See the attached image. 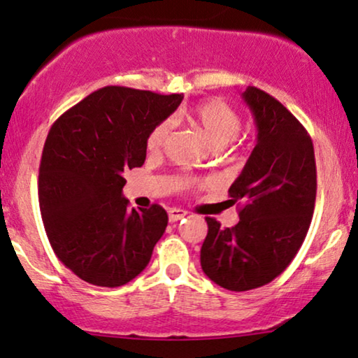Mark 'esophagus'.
Wrapping results in <instances>:
<instances>
[{"mask_svg":"<svg viewBox=\"0 0 358 358\" xmlns=\"http://www.w3.org/2000/svg\"><path fill=\"white\" fill-rule=\"evenodd\" d=\"M188 215V212L183 210V209H170L169 210V220L170 222H178L181 218H185Z\"/></svg>","mask_w":358,"mask_h":358,"instance_id":"esophagus-1","label":"esophagus"}]
</instances>
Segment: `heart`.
<instances>
[{
    "label": "heart",
    "mask_w": 358,
    "mask_h": 358,
    "mask_svg": "<svg viewBox=\"0 0 358 358\" xmlns=\"http://www.w3.org/2000/svg\"><path fill=\"white\" fill-rule=\"evenodd\" d=\"M180 117H185L215 149H222L236 141L238 133L243 125L241 115L225 101L218 98L202 101V103L185 110L183 114L175 115L173 119H180ZM170 130H172V120L170 119H165L154 127L146 138L148 152L157 154L161 151Z\"/></svg>",
    "instance_id": "heart-1"
}]
</instances>
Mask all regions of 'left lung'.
I'll use <instances>...</instances> for the list:
<instances>
[{
	"label": "left lung",
	"mask_w": 358,
	"mask_h": 358,
	"mask_svg": "<svg viewBox=\"0 0 358 358\" xmlns=\"http://www.w3.org/2000/svg\"><path fill=\"white\" fill-rule=\"evenodd\" d=\"M243 98L257 125V145L228 189L239 222L222 228L206 217L201 266L218 286L249 291L268 285L296 257L310 227L317 197L313 143L273 96L249 87Z\"/></svg>",
	"instance_id": "1"
}]
</instances>
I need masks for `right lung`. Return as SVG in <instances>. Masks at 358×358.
<instances>
[{
  "instance_id": "add662e5",
  "label": "right lung",
  "mask_w": 358,
  "mask_h": 358,
  "mask_svg": "<svg viewBox=\"0 0 358 358\" xmlns=\"http://www.w3.org/2000/svg\"><path fill=\"white\" fill-rule=\"evenodd\" d=\"M183 96L104 87L64 112L43 146L38 201L57 259L94 286L127 285L167 227L164 207L128 209L124 172L141 167L146 138Z\"/></svg>"
}]
</instances>
